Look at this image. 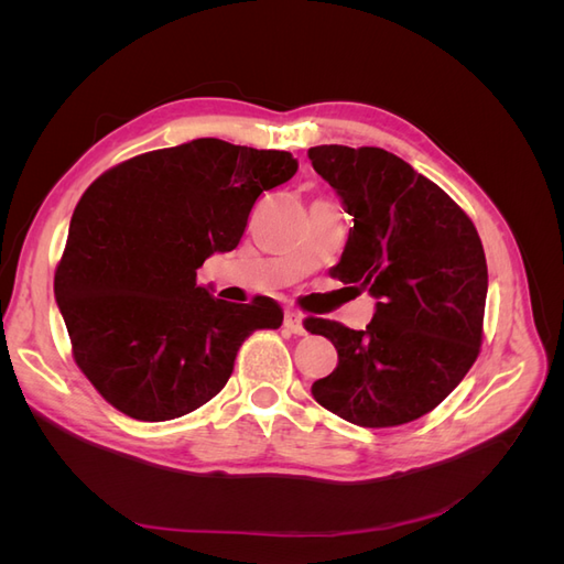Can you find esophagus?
<instances>
[{
  "instance_id": "obj_1",
  "label": "esophagus",
  "mask_w": 564,
  "mask_h": 564,
  "mask_svg": "<svg viewBox=\"0 0 564 564\" xmlns=\"http://www.w3.org/2000/svg\"><path fill=\"white\" fill-rule=\"evenodd\" d=\"M284 327L292 332V334H299L303 336L305 334V324H303V315L296 313V311H286L284 313Z\"/></svg>"
}]
</instances>
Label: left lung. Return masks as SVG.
Wrapping results in <instances>:
<instances>
[{"instance_id":"8db88e82","label":"left lung","mask_w":564,"mask_h":564,"mask_svg":"<svg viewBox=\"0 0 564 564\" xmlns=\"http://www.w3.org/2000/svg\"><path fill=\"white\" fill-rule=\"evenodd\" d=\"M315 172L352 228L332 275L377 299L367 329L311 317L336 369L313 398L365 429L421 419L466 377L482 344L487 261L473 220L433 181L381 148L317 145Z\"/></svg>"}]
</instances>
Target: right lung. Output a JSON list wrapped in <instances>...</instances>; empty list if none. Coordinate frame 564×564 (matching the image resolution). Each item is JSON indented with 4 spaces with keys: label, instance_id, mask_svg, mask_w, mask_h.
Returning <instances> with one entry per match:
<instances>
[{
    "label": "right lung",
    "instance_id": "obj_1",
    "mask_svg": "<svg viewBox=\"0 0 564 564\" xmlns=\"http://www.w3.org/2000/svg\"><path fill=\"white\" fill-rule=\"evenodd\" d=\"M296 169L292 152L197 139L131 158L87 187L54 294L77 367L119 412H195L228 383L245 338L280 327L275 301L214 299L197 268L240 245L253 202Z\"/></svg>",
    "mask_w": 564,
    "mask_h": 564
}]
</instances>
